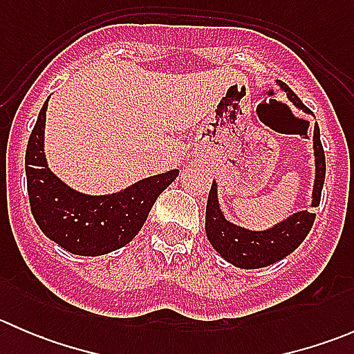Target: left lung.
<instances>
[{
    "instance_id": "obj_1",
    "label": "left lung",
    "mask_w": 354,
    "mask_h": 354,
    "mask_svg": "<svg viewBox=\"0 0 354 354\" xmlns=\"http://www.w3.org/2000/svg\"><path fill=\"white\" fill-rule=\"evenodd\" d=\"M281 85L288 92V97L295 102V106L306 111L305 104L299 101L298 95L288 85ZM313 151H315L317 169L312 205L317 207L320 203L324 180H326V154H324L322 142H320L319 124H315V130H313ZM313 221H315V214L308 212V210H301V212L292 214L291 217L276 224L270 230L250 231L245 230V227L234 226L230 221L224 219V214L221 212L219 202H217L216 181H212L209 198H207V238L224 260L233 263L234 267H241V269H260V267H267L288 257L289 253L295 252L303 243L306 234L312 230Z\"/></svg>"
}]
</instances>
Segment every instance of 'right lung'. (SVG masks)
Returning <instances> with one entry per match:
<instances>
[{
  "label": "right lung",
  "mask_w": 354,
  "mask_h": 354,
  "mask_svg": "<svg viewBox=\"0 0 354 354\" xmlns=\"http://www.w3.org/2000/svg\"><path fill=\"white\" fill-rule=\"evenodd\" d=\"M48 101L39 113L25 152L32 216L42 233L75 255L97 257L130 243L152 205L178 176V169L145 178L113 195L78 194L51 173L44 156Z\"/></svg>",
  "instance_id": "add662e5"
}]
</instances>
